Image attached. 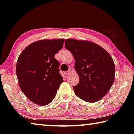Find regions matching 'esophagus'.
<instances>
[{
	"mask_svg": "<svg viewBox=\"0 0 134 134\" xmlns=\"http://www.w3.org/2000/svg\"><path fill=\"white\" fill-rule=\"evenodd\" d=\"M71 71L70 70H69V71H65L64 72V74L65 75H69L71 73Z\"/></svg>",
	"mask_w": 134,
	"mask_h": 134,
	"instance_id": "34e87169",
	"label": "esophagus"
}]
</instances>
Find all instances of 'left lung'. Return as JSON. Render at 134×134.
<instances>
[{"mask_svg": "<svg viewBox=\"0 0 134 134\" xmlns=\"http://www.w3.org/2000/svg\"><path fill=\"white\" fill-rule=\"evenodd\" d=\"M65 47L72 54L79 81L73 87L82 100L94 102L107 94L115 79V66L112 57L103 48L89 41L67 39Z\"/></svg>", "mask_w": 134, "mask_h": 134, "instance_id": "8db88e82", "label": "left lung"}]
</instances>
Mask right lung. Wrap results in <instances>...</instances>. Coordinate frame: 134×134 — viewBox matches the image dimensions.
Masks as SVG:
<instances>
[{
    "mask_svg": "<svg viewBox=\"0 0 134 134\" xmlns=\"http://www.w3.org/2000/svg\"><path fill=\"white\" fill-rule=\"evenodd\" d=\"M64 39L42 40L25 48L16 62L19 87L34 103L44 106L51 102L62 82L59 62L55 58Z\"/></svg>",
    "mask_w": 134,
    "mask_h": 134,
    "instance_id": "1",
    "label": "right lung"
}]
</instances>
